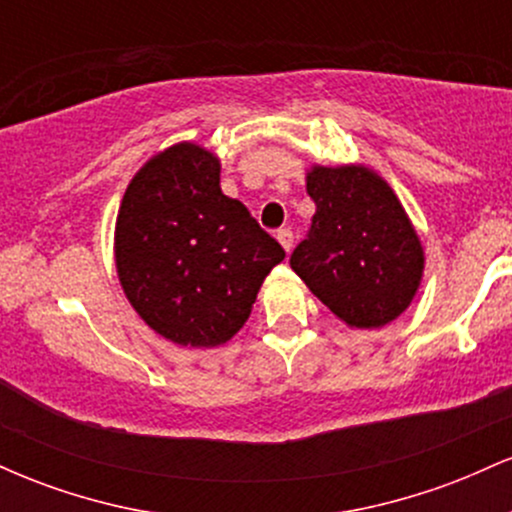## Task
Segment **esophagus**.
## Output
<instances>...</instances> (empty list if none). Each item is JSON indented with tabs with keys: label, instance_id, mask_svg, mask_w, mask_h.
Returning a JSON list of instances; mask_svg holds the SVG:
<instances>
[{
	"label": "esophagus",
	"instance_id": "esophagus-1",
	"mask_svg": "<svg viewBox=\"0 0 512 512\" xmlns=\"http://www.w3.org/2000/svg\"><path fill=\"white\" fill-rule=\"evenodd\" d=\"M276 240H279V243H281V248H284L286 252H291V248H293L291 228H279V231H276Z\"/></svg>",
	"mask_w": 512,
	"mask_h": 512
}]
</instances>
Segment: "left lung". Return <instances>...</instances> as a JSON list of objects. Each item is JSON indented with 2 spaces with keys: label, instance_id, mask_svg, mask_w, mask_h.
Instances as JSON below:
<instances>
[{
  "label": "left lung",
  "instance_id": "obj_1",
  "mask_svg": "<svg viewBox=\"0 0 512 512\" xmlns=\"http://www.w3.org/2000/svg\"><path fill=\"white\" fill-rule=\"evenodd\" d=\"M310 231L291 269L339 320L383 327L409 308L424 274V248L392 187L363 166L308 173Z\"/></svg>",
  "mask_w": 512,
  "mask_h": 512
}]
</instances>
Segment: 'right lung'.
<instances>
[{"label":"right lung","instance_id":"obj_1","mask_svg":"<svg viewBox=\"0 0 512 512\" xmlns=\"http://www.w3.org/2000/svg\"><path fill=\"white\" fill-rule=\"evenodd\" d=\"M284 257L248 207L223 195L219 158L197 144L151 158L122 197L120 284L146 325L180 346L228 342Z\"/></svg>","mask_w":512,"mask_h":512}]
</instances>
